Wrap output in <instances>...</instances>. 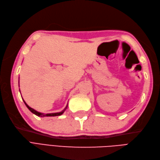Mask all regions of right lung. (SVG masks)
<instances>
[{
    "instance_id": "right-lung-1",
    "label": "right lung",
    "mask_w": 160,
    "mask_h": 160,
    "mask_svg": "<svg viewBox=\"0 0 160 160\" xmlns=\"http://www.w3.org/2000/svg\"><path fill=\"white\" fill-rule=\"evenodd\" d=\"M18 83H19V81H18ZM22 100H23V99H22ZM23 101H24V103H25V104L26 105V106L27 107V108H28V109H29L32 113H34L35 115H36L38 116V117H45V116H47V117H53V116H59V115H62V113H63L65 112V110H66V109L67 108V106H68V105H67L66 108H65L63 110H62V111H61V112H59V113H47V114H44V113H40V112H38V111H37L36 110H35L34 109H32V108H30L29 106H28V105L26 103V102H25V101L23 100Z\"/></svg>"
}]
</instances>
